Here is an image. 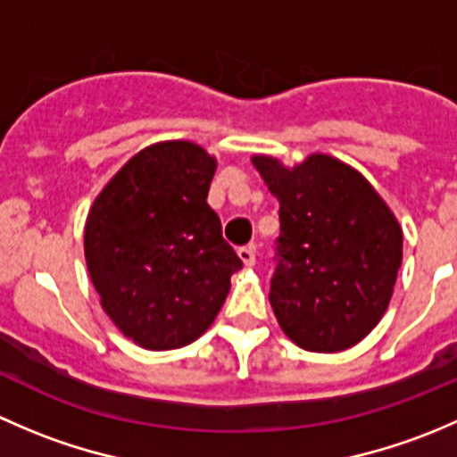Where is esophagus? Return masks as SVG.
I'll use <instances>...</instances> for the list:
<instances>
[{
	"label": "esophagus",
	"mask_w": 457,
	"mask_h": 457,
	"mask_svg": "<svg viewBox=\"0 0 457 457\" xmlns=\"http://www.w3.org/2000/svg\"><path fill=\"white\" fill-rule=\"evenodd\" d=\"M238 258L243 261V265L252 267L256 262V245H245L238 247Z\"/></svg>",
	"instance_id": "34e87169"
}]
</instances>
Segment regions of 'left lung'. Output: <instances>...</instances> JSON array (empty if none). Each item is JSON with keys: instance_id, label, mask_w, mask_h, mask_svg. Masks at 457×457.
<instances>
[{"instance_id": "8db88e82", "label": "left lung", "mask_w": 457, "mask_h": 457, "mask_svg": "<svg viewBox=\"0 0 457 457\" xmlns=\"http://www.w3.org/2000/svg\"><path fill=\"white\" fill-rule=\"evenodd\" d=\"M252 163L280 203L270 303L307 352H343L378 325L403 262V229L362 174L312 154L294 170Z\"/></svg>"}]
</instances>
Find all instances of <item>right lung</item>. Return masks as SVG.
<instances>
[{"instance_id": "right-lung-1", "label": "right lung", "mask_w": 457, "mask_h": 457, "mask_svg": "<svg viewBox=\"0 0 457 457\" xmlns=\"http://www.w3.org/2000/svg\"><path fill=\"white\" fill-rule=\"evenodd\" d=\"M214 170L196 143H156L119 170L87 214L86 262L101 307L145 349L199 338L243 267L207 205Z\"/></svg>"}]
</instances>
